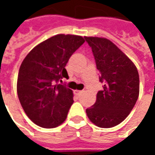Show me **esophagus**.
<instances>
[{"instance_id":"esophagus-1","label":"esophagus","mask_w":155,"mask_h":155,"mask_svg":"<svg viewBox=\"0 0 155 155\" xmlns=\"http://www.w3.org/2000/svg\"><path fill=\"white\" fill-rule=\"evenodd\" d=\"M82 92H83V91H74V94H77V95H80V94H82Z\"/></svg>"}]
</instances>
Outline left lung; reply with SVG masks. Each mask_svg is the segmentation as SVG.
Wrapping results in <instances>:
<instances>
[{"instance_id": "left-lung-1", "label": "left lung", "mask_w": 155, "mask_h": 155, "mask_svg": "<svg viewBox=\"0 0 155 155\" xmlns=\"http://www.w3.org/2000/svg\"><path fill=\"white\" fill-rule=\"evenodd\" d=\"M91 47L103 90L96 101L86 110L88 118L96 126L111 128L125 120L140 94V77L130 58L110 40L87 37Z\"/></svg>"}]
</instances>
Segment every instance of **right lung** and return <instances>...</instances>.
I'll return each mask as SVG.
<instances>
[{"mask_svg":"<svg viewBox=\"0 0 155 155\" xmlns=\"http://www.w3.org/2000/svg\"><path fill=\"white\" fill-rule=\"evenodd\" d=\"M84 39L60 34L45 40L29 52L22 61L17 79V94L29 119L43 128L64 122L73 104V92L63 84L68 78L65 65Z\"/></svg>","mask_w":155,"mask_h":155,"instance_id":"obj_1","label":"right lung"}]
</instances>
